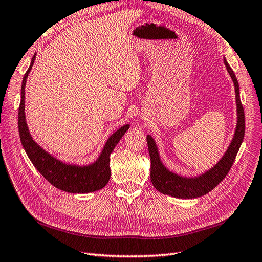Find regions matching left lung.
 <instances>
[{"label": "left lung", "instance_id": "1", "mask_svg": "<svg viewBox=\"0 0 262 262\" xmlns=\"http://www.w3.org/2000/svg\"><path fill=\"white\" fill-rule=\"evenodd\" d=\"M224 64L226 70L231 75L233 83L235 88V98H236V113H237V124L234 133V137L230 144L229 148L220 160V162L214 168L209 169L204 174L196 178H186L178 176L173 172L169 171L161 162L160 155L158 152L157 144L151 135H147V146L149 158H151V181L157 190L164 194L176 198H197L209 191L219 185L229 173L232 164L234 162L236 154L238 152L241 144L243 142L244 130H246V121H244V110L240 99V91H238V82L234 72L231 69L229 63L224 58Z\"/></svg>", "mask_w": 262, "mask_h": 262}]
</instances>
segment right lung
Instances as JSON below:
<instances>
[{
  "label": "right lung",
  "instance_id": "1",
  "mask_svg": "<svg viewBox=\"0 0 262 262\" xmlns=\"http://www.w3.org/2000/svg\"><path fill=\"white\" fill-rule=\"evenodd\" d=\"M36 55H33L29 69L26 72L22 80L21 86V101L19 105L18 125L21 144L25 151L30 159L35 168L40 172L43 178L51 182L54 187L60 190L72 193H88L102 189L107 185L110 179V154L113 153L115 146L118 144L129 128V125H124L118 130L111 135L100 154L96 162L89 165H73L66 164L62 161L55 159L51 154L42 149L38 144L32 140L28 129L25 115V86L28 74L30 73Z\"/></svg>",
  "mask_w": 262,
  "mask_h": 262
}]
</instances>
